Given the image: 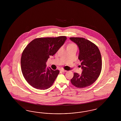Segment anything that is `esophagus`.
<instances>
[{"label": "esophagus", "mask_w": 121, "mask_h": 121, "mask_svg": "<svg viewBox=\"0 0 121 121\" xmlns=\"http://www.w3.org/2000/svg\"><path fill=\"white\" fill-rule=\"evenodd\" d=\"M61 71L62 72H67L66 70H64V69H61Z\"/></svg>", "instance_id": "1"}]
</instances>
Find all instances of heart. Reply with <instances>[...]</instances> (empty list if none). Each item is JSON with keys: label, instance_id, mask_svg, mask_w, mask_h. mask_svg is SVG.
<instances>
[{"label": "heart", "instance_id": "obj_1", "mask_svg": "<svg viewBox=\"0 0 121 121\" xmlns=\"http://www.w3.org/2000/svg\"><path fill=\"white\" fill-rule=\"evenodd\" d=\"M77 47L76 45L73 43H70L69 46L68 47V48H70V47Z\"/></svg>", "mask_w": 121, "mask_h": 121}]
</instances>
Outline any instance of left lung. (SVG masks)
<instances>
[{
	"label": "left lung",
	"mask_w": 121,
	"mask_h": 121,
	"mask_svg": "<svg viewBox=\"0 0 121 121\" xmlns=\"http://www.w3.org/2000/svg\"><path fill=\"white\" fill-rule=\"evenodd\" d=\"M70 39L79 48L78 59L82 69L81 75L74 73L71 82L73 86L80 88L89 86L98 79L102 70L100 52L96 45L84 38L72 37Z\"/></svg>",
	"instance_id": "1"
}]
</instances>
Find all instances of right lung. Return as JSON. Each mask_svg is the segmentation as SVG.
Returning a JSON list of instances; mask_svg holds the SVG:
<instances>
[{"label": "right lung", "mask_w": 121, "mask_h": 121, "mask_svg": "<svg viewBox=\"0 0 121 121\" xmlns=\"http://www.w3.org/2000/svg\"><path fill=\"white\" fill-rule=\"evenodd\" d=\"M67 39L66 36L37 38L30 42L23 50L21 58L23 77L31 86L45 90L53 84L59 73L46 67L50 56H53Z\"/></svg>", "instance_id": "obj_1"}]
</instances>
